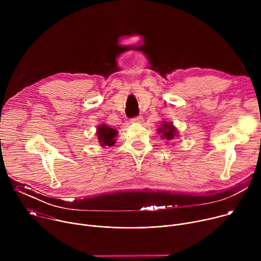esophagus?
Wrapping results in <instances>:
<instances>
[{"label":"esophagus","mask_w":261,"mask_h":261,"mask_svg":"<svg viewBox=\"0 0 261 261\" xmlns=\"http://www.w3.org/2000/svg\"><path fill=\"white\" fill-rule=\"evenodd\" d=\"M142 118L141 117H136V118H134V119H132L131 120V123H134V124H140V123H142Z\"/></svg>","instance_id":"obj_1"}]
</instances>
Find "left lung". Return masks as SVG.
I'll return each mask as SVG.
<instances>
[{
	"mask_svg": "<svg viewBox=\"0 0 261 261\" xmlns=\"http://www.w3.org/2000/svg\"><path fill=\"white\" fill-rule=\"evenodd\" d=\"M157 132L161 134L160 136L162 139L166 140H172L175 137H178V131L172 122L163 121L160 127L157 129Z\"/></svg>",
	"mask_w": 261,
	"mask_h": 261,
	"instance_id": "1",
	"label": "left lung"
}]
</instances>
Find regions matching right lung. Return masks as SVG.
I'll list each match as a JSON object with an SVG mask.
<instances>
[{
	"instance_id": "add662e5",
	"label": "right lung",
	"mask_w": 261,
	"mask_h": 261,
	"mask_svg": "<svg viewBox=\"0 0 261 261\" xmlns=\"http://www.w3.org/2000/svg\"><path fill=\"white\" fill-rule=\"evenodd\" d=\"M97 139L102 146H113L116 143V137L118 135V131L114 128H110L109 126L102 124L97 127L96 131Z\"/></svg>"
}]
</instances>
